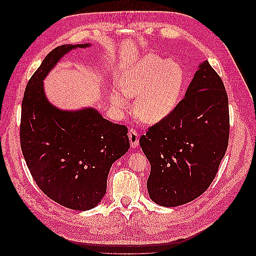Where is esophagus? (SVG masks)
I'll return each mask as SVG.
<instances>
[{
    "instance_id": "34e87169",
    "label": "esophagus",
    "mask_w": 256,
    "mask_h": 256,
    "mask_svg": "<svg viewBox=\"0 0 256 256\" xmlns=\"http://www.w3.org/2000/svg\"><path fill=\"white\" fill-rule=\"evenodd\" d=\"M129 136V140H130V144L132 147H136L138 145V134L136 131V129L131 128L128 132Z\"/></svg>"
}]
</instances>
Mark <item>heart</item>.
Segmentation results:
<instances>
[{
	"instance_id": "b5f03b06",
	"label": "heart",
	"mask_w": 256,
	"mask_h": 256,
	"mask_svg": "<svg viewBox=\"0 0 256 256\" xmlns=\"http://www.w3.org/2000/svg\"><path fill=\"white\" fill-rule=\"evenodd\" d=\"M180 67L166 63L156 56H146L138 62L132 70L122 76L120 90L112 94V104L125 109L127 100L136 98L134 112L145 122H157L173 111L182 86Z\"/></svg>"
}]
</instances>
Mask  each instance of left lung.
<instances>
[{"instance_id":"left-lung-1","label":"left lung","mask_w":256,"mask_h":256,"mask_svg":"<svg viewBox=\"0 0 256 256\" xmlns=\"http://www.w3.org/2000/svg\"><path fill=\"white\" fill-rule=\"evenodd\" d=\"M228 138L226 90L205 60L184 98L140 138L150 164L147 180L150 198L161 206L174 207L202 196L218 173Z\"/></svg>"}]
</instances>
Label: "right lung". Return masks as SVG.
I'll list each match as a JSON object with an SVG mask.
<instances>
[{
  "instance_id": "add662e5",
  "label": "right lung",
  "mask_w": 256,
  "mask_h": 256,
  "mask_svg": "<svg viewBox=\"0 0 256 256\" xmlns=\"http://www.w3.org/2000/svg\"><path fill=\"white\" fill-rule=\"evenodd\" d=\"M84 44L53 49L30 76L22 99L20 145L30 175L60 205L88 210L106 191L111 166L130 147L128 128L96 110L60 111L44 96L42 80L65 53Z\"/></svg>"
}]
</instances>
